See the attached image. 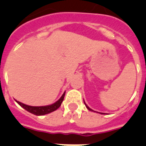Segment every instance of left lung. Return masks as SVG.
<instances>
[{"label": "left lung", "mask_w": 146, "mask_h": 146, "mask_svg": "<svg viewBox=\"0 0 146 146\" xmlns=\"http://www.w3.org/2000/svg\"><path fill=\"white\" fill-rule=\"evenodd\" d=\"M83 101H84V99H83ZM84 104H86V108H87V109H88V110H90V111H93V112H95V111H94V110H91V108H89V107H88V106L87 104H86V102H85V101H84ZM101 113V114H104V113Z\"/></svg>", "instance_id": "left-lung-1"}]
</instances>
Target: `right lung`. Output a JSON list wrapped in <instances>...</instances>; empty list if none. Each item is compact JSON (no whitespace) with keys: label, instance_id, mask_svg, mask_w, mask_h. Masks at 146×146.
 <instances>
[{"label":"right lung","instance_id":"obj_1","mask_svg":"<svg viewBox=\"0 0 146 146\" xmlns=\"http://www.w3.org/2000/svg\"><path fill=\"white\" fill-rule=\"evenodd\" d=\"M64 96H65V92L64 93V94L62 95L61 97H60L56 102H55L52 104H50V105H47V106H29V105L23 104V103L17 101V100H15V101L17 102V103H18V104H20L22 108H24L25 110L28 111L29 113H32V114L33 115H44L52 113V112L56 110L58 108H60V106L61 105L62 102L64 101Z\"/></svg>","mask_w":146,"mask_h":146}]
</instances>
